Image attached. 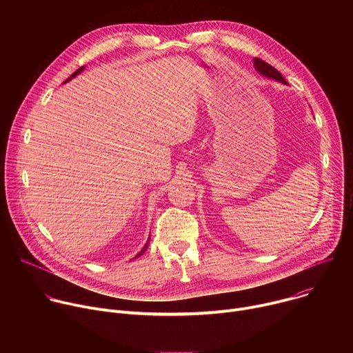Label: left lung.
I'll return each instance as SVG.
<instances>
[{
    "mask_svg": "<svg viewBox=\"0 0 353 353\" xmlns=\"http://www.w3.org/2000/svg\"><path fill=\"white\" fill-rule=\"evenodd\" d=\"M254 68H256L257 72H260L261 75H264L267 78H271V79L279 81L282 83H286V81L283 79L281 72L276 68H274L272 65H270L268 63H265L264 60H261V59H257V57L254 59Z\"/></svg>",
    "mask_w": 353,
    "mask_h": 353,
    "instance_id": "1",
    "label": "left lung"
}]
</instances>
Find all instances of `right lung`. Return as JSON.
Masks as SVG:
<instances>
[{
  "mask_svg": "<svg viewBox=\"0 0 353 353\" xmlns=\"http://www.w3.org/2000/svg\"><path fill=\"white\" fill-rule=\"evenodd\" d=\"M82 71H83V67H81V68H78V70H77V71H75V72H74V74H72V75H71V77H70V78H68V79H67V81H65V82H68V81H70V79H72V78H74V77H77V75H78V74H81V72H82ZM149 239H150V237H149ZM149 239H148V241H146V243H145V245H143V248H142V250H141V251H139V253H138V254H137V256H135V259H138V257H139V256H142V254H143V253H145V250H146V248H148V244H149Z\"/></svg>",
  "mask_w": 353,
  "mask_h": 353,
  "instance_id": "obj_1",
  "label": "right lung"
}]
</instances>
